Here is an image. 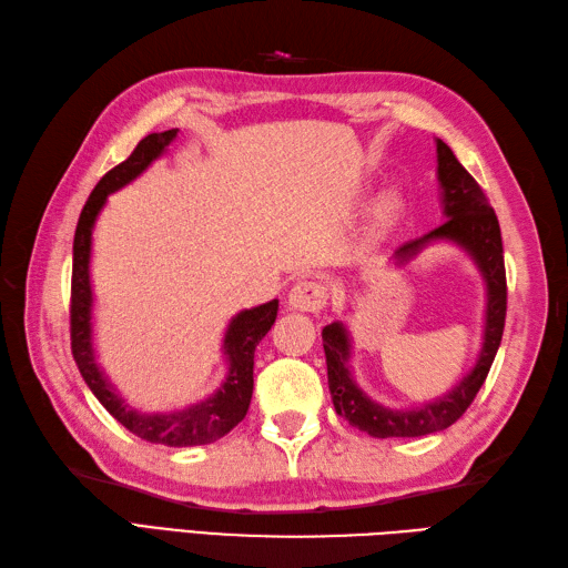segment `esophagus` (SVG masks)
Masks as SVG:
<instances>
[{
  "instance_id": "obj_1",
  "label": "esophagus",
  "mask_w": 568,
  "mask_h": 568,
  "mask_svg": "<svg viewBox=\"0 0 568 568\" xmlns=\"http://www.w3.org/2000/svg\"><path fill=\"white\" fill-rule=\"evenodd\" d=\"M328 290L316 281H300L287 295V305L300 312H322L326 307Z\"/></svg>"
}]
</instances>
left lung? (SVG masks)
Masks as SVG:
<instances>
[{"label":"left lung","instance_id":"8db88e82","mask_svg":"<svg viewBox=\"0 0 568 568\" xmlns=\"http://www.w3.org/2000/svg\"><path fill=\"white\" fill-rule=\"evenodd\" d=\"M435 148H438V181L443 189V213L447 220L418 240L402 244L392 261L404 266L406 261H412L433 242H453L465 248L471 261L477 263L486 285L484 344L471 371L443 397L414 408H387L373 402L355 385L351 373V336L346 326L341 322L324 326L322 341L326 353L328 392H332L336 414L373 438H420V435L453 426L481 389L500 346V336H504L508 290L498 217L489 205V197L484 195L469 171L457 162L453 150L443 140H435Z\"/></svg>","mask_w":568,"mask_h":568}]
</instances>
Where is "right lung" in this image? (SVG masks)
Wrapping results in <instances>:
<instances>
[{"label":"right lung","instance_id":"right-lung-1","mask_svg":"<svg viewBox=\"0 0 568 568\" xmlns=\"http://www.w3.org/2000/svg\"><path fill=\"white\" fill-rule=\"evenodd\" d=\"M176 128L164 133H152L138 142L133 154L125 162L113 166L105 174L97 189L91 191L89 201L79 215L74 246H72V305H70V336H72V355L82 373L89 389L105 406L118 424H123L138 438L169 445V447H191L215 443L222 435H227L240 420L246 416L254 392V351L258 341L271 332V326L278 316V300H271L266 305L252 310H242L224 332L222 353L227 358V377L220 389L201 404H193L183 412L174 414H140L121 399L105 379L94 355L91 344V307H94V293H91L89 261H91V232L94 222L105 205V197L113 191L128 186L138 179L154 160H160L164 150L176 140Z\"/></svg>","mask_w":568,"mask_h":568}]
</instances>
